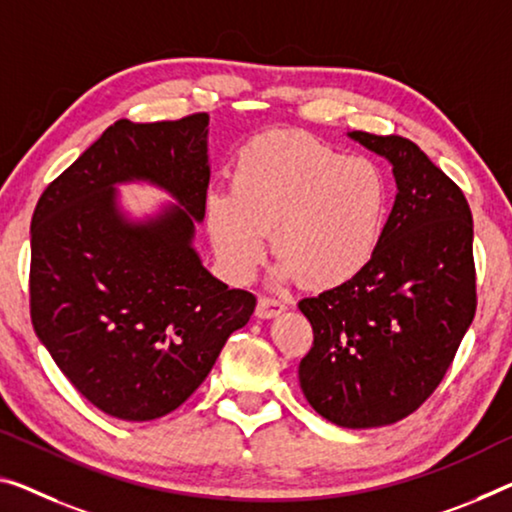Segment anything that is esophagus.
<instances>
[{
	"mask_svg": "<svg viewBox=\"0 0 512 512\" xmlns=\"http://www.w3.org/2000/svg\"><path fill=\"white\" fill-rule=\"evenodd\" d=\"M283 311H286V302L274 300V297H258V304H256V316L258 318L270 320V318L281 316Z\"/></svg>",
	"mask_w": 512,
	"mask_h": 512,
	"instance_id": "esophagus-1",
	"label": "esophagus"
}]
</instances>
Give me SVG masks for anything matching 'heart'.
<instances>
[{
  "mask_svg": "<svg viewBox=\"0 0 512 512\" xmlns=\"http://www.w3.org/2000/svg\"><path fill=\"white\" fill-rule=\"evenodd\" d=\"M233 190L206 201L219 265L247 283L272 233L277 279L313 290L338 288L366 270L387 229L391 187L366 157H348L304 132H270L242 148Z\"/></svg>",
  "mask_w": 512,
  "mask_h": 512,
  "instance_id": "heart-1",
  "label": "heart"
}]
</instances>
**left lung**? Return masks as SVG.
Listing matches in <instances>:
<instances>
[{
  "instance_id": "obj_1",
  "label": "left lung",
  "mask_w": 512,
  "mask_h": 512,
  "mask_svg": "<svg viewBox=\"0 0 512 512\" xmlns=\"http://www.w3.org/2000/svg\"><path fill=\"white\" fill-rule=\"evenodd\" d=\"M348 137L391 164L398 192L366 270L300 302L313 327L300 387L320 416L359 430L405 419L437 389L474 320L476 270L460 187L410 139Z\"/></svg>"
}]
</instances>
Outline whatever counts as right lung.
Here are the masks:
<instances>
[{
  "mask_svg": "<svg viewBox=\"0 0 512 512\" xmlns=\"http://www.w3.org/2000/svg\"><path fill=\"white\" fill-rule=\"evenodd\" d=\"M208 114L116 121L47 185L31 217V322L73 387L109 416L153 421L201 387L256 297L194 249L210 183ZM174 204L132 218L118 185Z\"/></svg>",
  "mask_w": 512,
  "mask_h": 512,
  "instance_id": "right-lung-1",
  "label": "right lung"
}]
</instances>
